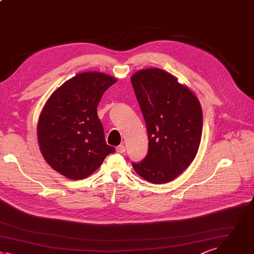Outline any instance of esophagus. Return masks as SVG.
<instances>
[{
	"mask_svg": "<svg viewBox=\"0 0 254 254\" xmlns=\"http://www.w3.org/2000/svg\"><path fill=\"white\" fill-rule=\"evenodd\" d=\"M116 151L118 152V153H124V152L126 151V147L123 144H121L116 147Z\"/></svg>",
	"mask_w": 254,
	"mask_h": 254,
	"instance_id": "esophagus-1",
	"label": "esophagus"
}]
</instances>
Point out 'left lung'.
<instances>
[{
	"mask_svg": "<svg viewBox=\"0 0 254 254\" xmlns=\"http://www.w3.org/2000/svg\"><path fill=\"white\" fill-rule=\"evenodd\" d=\"M131 83L148 134V153L135 171L162 184L175 179L196 156L202 135V110L196 96L161 69L135 73Z\"/></svg>",
	"mask_w": 254,
	"mask_h": 254,
	"instance_id": "8db88e82",
	"label": "left lung"
}]
</instances>
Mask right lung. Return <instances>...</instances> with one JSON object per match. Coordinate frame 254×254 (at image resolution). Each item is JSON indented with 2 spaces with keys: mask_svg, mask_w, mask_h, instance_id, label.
I'll return each mask as SVG.
<instances>
[{
  "mask_svg": "<svg viewBox=\"0 0 254 254\" xmlns=\"http://www.w3.org/2000/svg\"><path fill=\"white\" fill-rule=\"evenodd\" d=\"M116 79L85 72L65 82L46 102L38 122V141L48 164L79 180L96 171L115 148L106 143L97 106Z\"/></svg>",
  "mask_w": 254,
  "mask_h": 254,
  "instance_id": "right-lung-1",
  "label": "right lung"
}]
</instances>
